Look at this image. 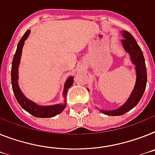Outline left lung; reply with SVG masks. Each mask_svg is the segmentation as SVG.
Returning a JSON list of instances; mask_svg holds the SVG:
<instances>
[{"instance_id": "left-lung-1", "label": "left lung", "mask_w": 155, "mask_h": 155, "mask_svg": "<svg viewBox=\"0 0 155 155\" xmlns=\"http://www.w3.org/2000/svg\"><path fill=\"white\" fill-rule=\"evenodd\" d=\"M121 34L124 38L121 40L122 45L126 53L129 54L131 61L135 65L136 74V84L127 101L121 106L114 110H105L98 109L102 114L109 116L123 115L133 109L139 103L141 97H143V94L146 89L147 80L145 60L141 49L136 42V39L129 32L127 31H122ZM87 90L89 91L88 88Z\"/></svg>"}]
</instances>
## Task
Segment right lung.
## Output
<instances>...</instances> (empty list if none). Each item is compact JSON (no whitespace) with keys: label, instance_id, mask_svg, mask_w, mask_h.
Returning <instances> with one entry per match:
<instances>
[{"label":"right lung","instance_id":"obj_1","mask_svg":"<svg viewBox=\"0 0 155 155\" xmlns=\"http://www.w3.org/2000/svg\"><path fill=\"white\" fill-rule=\"evenodd\" d=\"M31 33V30H27L23 35L20 41L17 45V49L15 51V55H14L13 60H12V90H13L14 94L15 96V98L17 100L18 103L20 105L23 110L28 112L30 114H31L35 117L40 118H48L55 117L56 115L61 114L64 108L66 107V95L67 92L68 91V88H70L74 82L73 76H69L66 80L64 83V87L63 91V97L64 98V102L60 104H56L53 106H40L37 103L34 102L33 101L28 99L26 97L22 91L19 88V84H18V79H19V65L20 63V59H21L22 50H23L24 41L27 39Z\"/></svg>","mask_w":155,"mask_h":155}]
</instances>
